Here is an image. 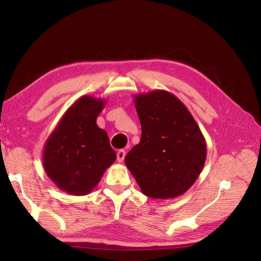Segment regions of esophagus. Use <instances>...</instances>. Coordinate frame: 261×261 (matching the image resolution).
<instances>
[{
    "instance_id": "esophagus-1",
    "label": "esophagus",
    "mask_w": 261,
    "mask_h": 261,
    "mask_svg": "<svg viewBox=\"0 0 261 261\" xmlns=\"http://www.w3.org/2000/svg\"><path fill=\"white\" fill-rule=\"evenodd\" d=\"M125 151L124 149H120V151L117 152V161L118 162H123L124 161V158H125Z\"/></svg>"
}]
</instances>
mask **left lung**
Listing matches in <instances>:
<instances>
[{"label": "left lung", "mask_w": 261, "mask_h": 261, "mask_svg": "<svg viewBox=\"0 0 261 261\" xmlns=\"http://www.w3.org/2000/svg\"><path fill=\"white\" fill-rule=\"evenodd\" d=\"M139 144L125 165L145 196L169 199L182 196L199 177L206 161V140L191 113L170 92L137 94Z\"/></svg>", "instance_id": "left-lung-1"}]
</instances>
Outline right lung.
Returning a JSON list of instances; mask_svg holds the SVG:
<instances>
[{
    "label": "right lung",
    "mask_w": 261,
    "mask_h": 261,
    "mask_svg": "<svg viewBox=\"0 0 261 261\" xmlns=\"http://www.w3.org/2000/svg\"><path fill=\"white\" fill-rule=\"evenodd\" d=\"M106 100L83 95L70 107L46 140L43 168L56 187L85 196L116 160L107 132L96 124Z\"/></svg>",
    "instance_id": "obj_1"
}]
</instances>
